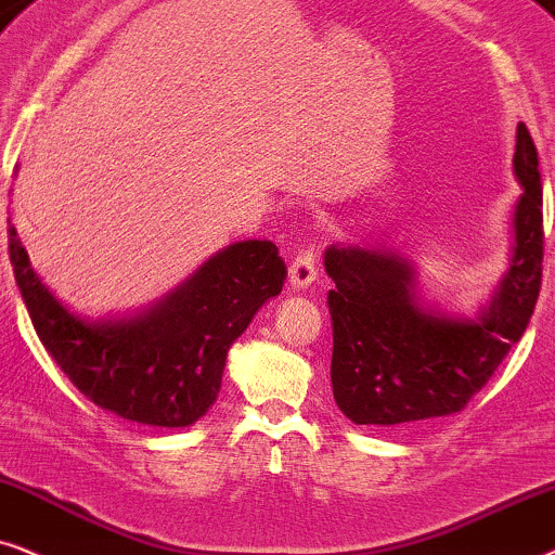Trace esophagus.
I'll use <instances>...</instances> for the list:
<instances>
[{"mask_svg":"<svg viewBox=\"0 0 555 555\" xmlns=\"http://www.w3.org/2000/svg\"><path fill=\"white\" fill-rule=\"evenodd\" d=\"M317 279V261L312 250H301V254L294 256V261L289 266V286L292 289H307L312 286Z\"/></svg>","mask_w":555,"mask_h":555,"instance_id":"esophagus-1","label":"esophagus"}]
</instances>
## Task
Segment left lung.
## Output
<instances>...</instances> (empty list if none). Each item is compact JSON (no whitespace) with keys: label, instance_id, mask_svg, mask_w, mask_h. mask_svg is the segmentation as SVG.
<instances>
[{"label":"left lung","instance_id":"1","mask_svg":"<svg viewBox=\"0 0 555 555\" xmlns=\"http://www.w3.org/2000/svg\"><path fill=\"white\" fill-rule=\"evenodd\" d=\"M513 172V248L490 305L475 317L426 305L416 263L401 250L330 246L324 271L335 282L332 393L352 424L396 426L460 413L482 390L526 332L543 273V190L538 150L518 124Z\"/></svg>","mask_w":555,"mask_h":555}]
</instances>
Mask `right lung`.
I'll return each mask as SVG.
<instances>
[{
  "label": "right lung",
  "instance_id": "obj_1",
  "mask_svg": "<svg viewBox=\"0 0 555 555\" xmlns=\"http://www.w3.org/2000/svg\"><path fill=\"white\" fill-rule=\"evenodd\" d=\"M7 233L14 282L40 343L88 401L144 426L180 428L208 413L228 350L286 279L271 241H241L154 305L91 320L42 284L12 220Z\"/></svg>",
  "mask_w": 555,
  "mask_h": 555
}]
</instances>
